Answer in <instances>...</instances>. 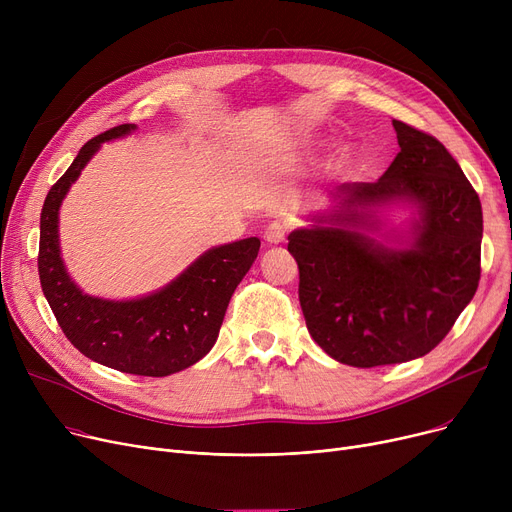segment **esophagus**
Instances as JSON below:
<instances>
[{
	"label": "esophagus",
	"instance_id": "obj_1",
	"mask_svg": "<svg viewBox=\"0 0 512 512\" xmlns=\"http://www.w3.org/2000/svg\"><path fill=\"white\" fill-rule=\"evenodd\" d=\"M263 238L267 245H280V242H284V238H286V226L282 222H272L265 228Z\"/></svg>",
	"mask_w": 512,
	"mask_h": 512
}]
</instances>
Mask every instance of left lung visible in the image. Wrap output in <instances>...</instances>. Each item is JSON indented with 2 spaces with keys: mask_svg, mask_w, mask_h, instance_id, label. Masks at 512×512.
Instances as JSON below:
<instances>
[{
  "mask_svg": "<svg viewBox=\"0 0 512 512\" xmlns=\"http://www.w3.org/2000/svg\"><path fill=\"white\" fill-rule=\"evenodd\" d=\"M392 126L400 151L384 176L336 186L334 207L288 234L307 330L353 367L427 355L471 303L481 274L483 215L471 182L438 139L400 120ZM390 204L416 213L396 248L368 236Z\"/></svg>",
  "mask_w": 512,
  "mask_h": 512,
  "instance_id": "1",
  "label": "left lung"
}]
</instances>
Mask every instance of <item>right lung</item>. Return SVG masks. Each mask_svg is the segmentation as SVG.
<instances>
[{
    "label": "right lung",
    "instance_id": "right-lung-1",
    "mask_svg": "<svg viewBox=\"0 0 512 512\" xmlns=\"http://www.w3.org/2000/svg\"><path fill=\"white\" fill-rule=\"evenodd\" d=\"M134 128L122 124L85 143L66 174L49 188L41 211L39 278L62 332L85 357L122 373L166 378L211 351L232 294L257 259L261 240L251 236L213 247L170 284L139 299L112 301L80 290L60 251V207L101 145L126 137Z\"/></svg>",
    "mask_w": 512,
    "mask_h": 512
}]
</instances>
